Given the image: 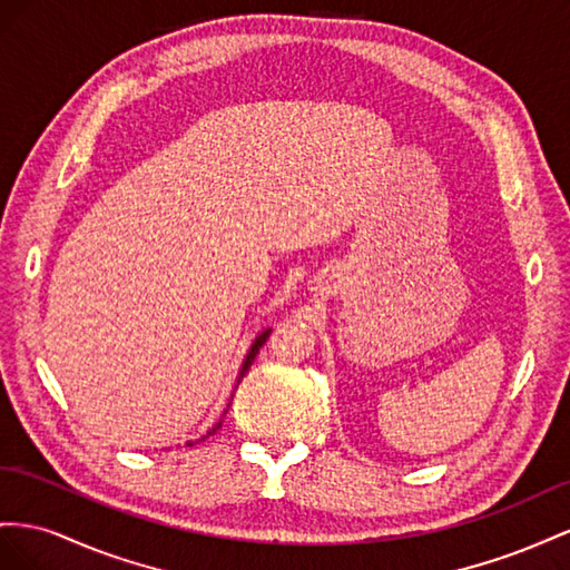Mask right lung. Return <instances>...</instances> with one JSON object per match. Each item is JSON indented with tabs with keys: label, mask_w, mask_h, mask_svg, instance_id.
<instances>
[{
	"label": "right lung",
	"mask_w": 570,
	"mask_h": 570,
	"mask_svg": "<svg viewBox=\"0 0 570 570\" xmlns=\"http://www.w3.org/2000/svg\"><path fill=\"white\" fill-rule=\"evenodd\" d=\"M269 334H272V327H265L263 332H259V334L255 336V341H253V344H250V348H248L246 357H243V365H240V370H238V377H236V384H240V380H243V377H246V372H248V367L253 365V361H255V355H257V351H259V348H263V344H265V341L269 338ZM232 399H234V396H232ZM229 405H232V403H229ZM229 405H226V411H229ZM226 411H224V415H226ZM224 415H222V417H224ZM219 428H222V420H217V422H215V425H213V428H209V430H207V432H205V434H203V436L198 439V442H203V439H207L209 434H215V432H217ZM186 444H188V446H193V442H186Z\"/></svg>",
	"instance_id": "obj_1"
}]
</instances>
